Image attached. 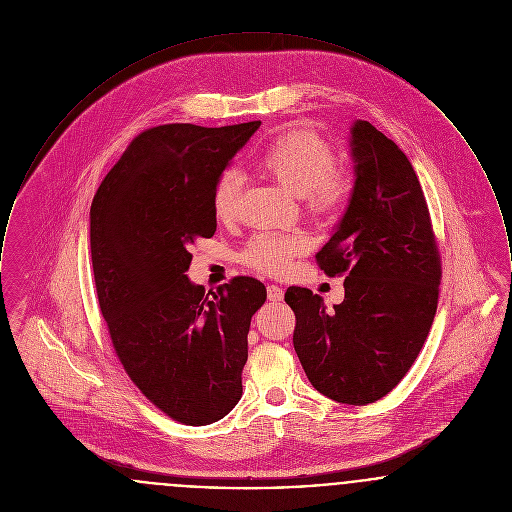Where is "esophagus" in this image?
Wrapping results in <instances>:
<instances>
[{
	"instance_id": "34e87169",
	"label": "esophagus",
	"mask_w": 512,
	"mask_h": 512,
	"mask_svg": "<svg viewBox=\"0 0 512 512\" xmlns=\"http://www.w3.org/2000/svg\"><path fill=\"white\" fill-rule=\"evenodd\" d=\"M283 289L281 287H277V285H268V298L271 302H279V300H283Z\"/></svg>"
}]
</instances>
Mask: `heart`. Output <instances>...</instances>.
<instances>
[{
    "mask_svg": "<svg viewBox=\"0 0 512 512\" xmlns=\"http://www.w3.org/2000/svg\"><path fill=\"white\" fill-rule=\"evenodd\" d=\"M333 146L312 129L287 131L258 154V167L283 189L304 198L306 208L316 216H327L339 208L347 194V175L335 167ZM243 177L225 169L212 190V212L217 221L229 223L237 216ZM308 248L300 233H260L244 246V264L266 275H283L293 260Z\"/></svg>",
    "mask_w": 512,
    "mask_h": 512,
    "instance_id": "b5f03b06",
    "label": "heart"
}]
</instances>
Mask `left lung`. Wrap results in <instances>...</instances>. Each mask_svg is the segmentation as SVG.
<instances>
[{
	"label": "left lung",
	"mask_w": 512,
	"mask_h": 512,
	"mask_svg": "<svg viewBox=\"0 0 512 512\" xmlns=\"http://www.w3.org/2000/svg\"><path fill=\"white\" fill-rule=\"evenodd\" d=\"M354 189L335 235L316 254L325 275H345V300L289 287L298 360L333 401L376 403L406 376L437 310L441 256L430 210L403 150L368 121L352 127Z\"/></svg>",
	"instance_id": "obj_1"
}]
</instances>
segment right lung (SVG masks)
Here are the masks:
<instances>
[{
    "instance_id": "1",
    "label": "right lung",
    "mask_w": 512,
    "mask_h": 512,
    "mask_svg": "<svg viewBox=\"0 0 512 512\" xmlns=\"http://www.w3.org/2000/svg\"><path fill=\"white\" fill-rule=\"evenodd\" d=\"M258 127L146 129L90 208L94 283L113 350L140 393L187 426L214 424L241 401L248 327L266 302L254 277L206 295L185 275L190 244L216 233V179Z\"/></svg>"
}]
</instances>
